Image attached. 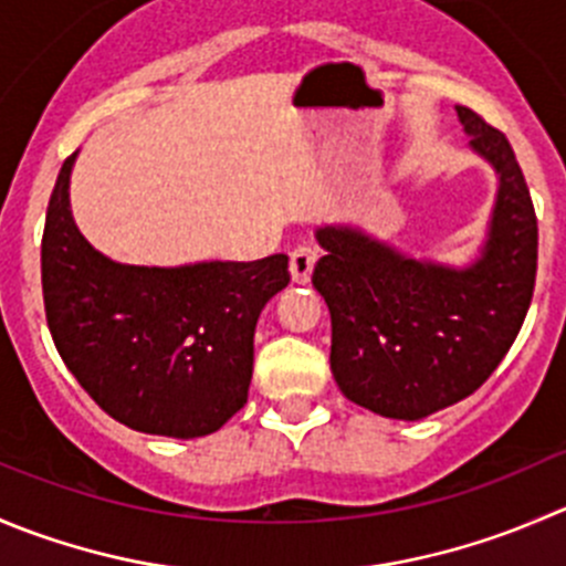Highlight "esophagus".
Wrapping results in <instances>:
<instances>
[{
    "label": "esophagus",
    "mask_w": 566,
    "mask_h": 566,
    "mask_svg": "<svg viewBox=\"0 0 566 566\" xmlns=\"http://www.w3.org/2000/svg\"><path fill=\"white\" fill-rule=\"evenodd\" d=\"M317 254L310 249V245H298V249L290 254V276H293L295 284H310L312 271H315Z\"/></svg>",
    "instance_id": "obj_1"
}]
</instances>
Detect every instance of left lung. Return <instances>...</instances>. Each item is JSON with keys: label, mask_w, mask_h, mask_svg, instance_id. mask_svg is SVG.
Returning a JSON list of instances; mask_svg holds the SVG:
<instances>
[{"label": "left lung", "mask_w": 566, "mask_h": 566, "mask_svg": "<svg viewBox=\"0 0 566 566\" xmlns=\"http://www.w3.org/2000/svg\"><path fill=\"white\" fill-rule=\"evenodd\" d=\"M470 151L495 171L484 240L468 262L426 260L359 223H323L312 284L332 312L343 395L392 420H422L473 395L512 348L536 279V216L506 135L457 107Z\"/></svg>", "instance_id": "left-lung-1"}]
</instances>
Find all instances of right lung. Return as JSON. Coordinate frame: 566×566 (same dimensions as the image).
Wrapping results in <instances>:
<instances>
[{
    "label": "right lung",
    "instance_id": "1",
    "mask_svg": "<svg viewBox=\"0 0 566 566\" xmlns=\"http://www.w3.org/2000/svg\"><path fill=\"white\" fill-rule=\"evenodd\" d=\"M63 163L46 210L41 276L46 323L65 367L113 420L193 440L249 398L254 328L290 284L287 256L126 265L87 243Z\"/></svg>",
    "mask_w": 566,
    "mask_h": 566
}]
</instances>
